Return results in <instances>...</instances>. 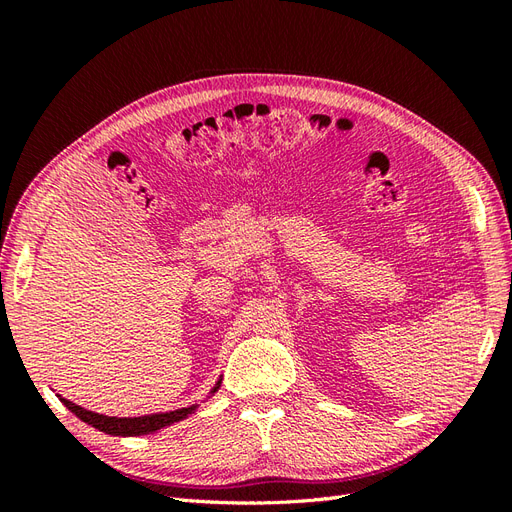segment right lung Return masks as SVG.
Wrapping results in <instances>:
<instances>
[{"label": "right lung", "instance_id": "add662e5", "mask_svg": "<svg viewBox=\"0 0 512 512\" xmlns=\"http://www.w3.org/2000/svg\"><path fill=\"white\" fill-rule=\"evenodd\" d=\"M222 380L215 382V386L211 389V395L220 389ZM61 404H64L70 412H74L76 416L81 418L83 423L96 427L104 433H111V436H145V433H153L166 425H173L177 421H183L185 416L192 414L198 404H192L188 408H179V410H170V412H156V414H145V416H128V418H119V416H106V414H98L85 410L81 406L72 404L70 399L59 397Z\"/></svg>", "mask_w": 512, "mask_h": 512}]
</instances>
